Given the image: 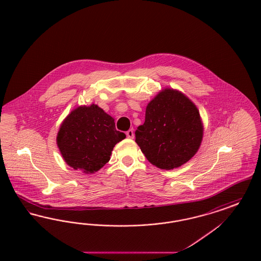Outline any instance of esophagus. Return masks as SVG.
Here are the masks:
<instances>
[{
    "label": "esophagus",
    "mask_w": 261,
    "mask_h": 261,
    "mask_svg": "<svg viewBox=\"0 0 261 261\" xmlns=\"http://www.w3.org/2000/svg\"><path fill=\"white\" fill-rule=\"evenodd\" d=\"M126 136L130 139H133L134 138V130L133 129H129L127 132H126Z\"/></svg>",
    "instance_id": "1"
}]
</instances>
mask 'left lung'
Segmentation results:
<instances>
[{
	"instance_id": "1",
	"label": "left lung",
	"mask_w": 261,
	"mask_h": 261,
	"mask_svg": "<svg viewBox=\"0 0 261 261\" xmlns=\"http://www.w3.org/2000/svg\"><path fill=\"white\" fill-rule=\"evenodd\" d=\"M203 128L197 107L182 93L165 89L150 100L136 143L151 164L170 170L198 151Z\"/></svg>"
}]
</instances>
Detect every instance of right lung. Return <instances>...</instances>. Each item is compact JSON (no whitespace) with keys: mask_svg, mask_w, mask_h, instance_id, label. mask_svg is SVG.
<instances>
[{"mask_svg":"<svg viewBox=\"0 0 261 261\" xmlns=\"http://www.w3.org/2000/svg\"><path fill=\"white\" fill-rule=\"evenodd\" d=\"M125 137L115 129L112 116L93 103L68 114L61 125L57 143L69 166L91 174L109 162L113 147Z\"/></svg>","mask_w":261,"mask_h":261,"instance_id":"obj_1","label":"right lung"}]
</instances>
